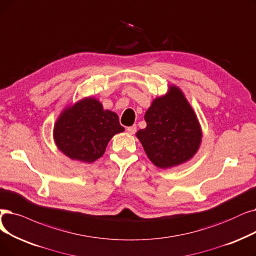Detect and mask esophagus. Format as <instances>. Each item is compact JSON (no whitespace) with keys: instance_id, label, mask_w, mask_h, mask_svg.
<instances>
[{"instance_id":"esophagus-1","label":"esophagus","mask_w":256,"mask_h":256,"mask_svg":"<svg viewBox=\"0 0 256 256\" xmlns=\"http://www.w3.org/2000/svg\"><path fill=\"white\" fill-rule=\"evenodd\" d=\"M126 130H128V134L132 135V134H135V132H136V130H137V126H128V128H126Z\"/></svg>"}]
</instances>
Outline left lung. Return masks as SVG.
Listing matches in <instances>:
<instances>
[{"instance_id": "obj_1", "label": "left lung", "mask_w": 256, "mask_h": 256, "mask_svg": "<svg viewBox=\"0 0 256 256\" xmlns=\"http://www.w3.org/2000/svg\"><path fill=\"white\" fill-rule=\"evenodd\" d=\"M146 128L136 132L154 165L170 168L190 161L202 142V128L194 108L176 86L154 98L146 112Z\"/></svg>"}]
</instances>
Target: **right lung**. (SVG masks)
<instances>
[{"label": "right lung", "instance_id": "1", "mask_svg": "<svg viewBox=\"0 0 256 256\" xmlns=\"http://www.w3.org/2000/svg\"><path fill=\"white\" fill-rule=\"evenodd\" d=\"M124 128L118 115L104 110L94 97H84L62 110L53 128L58 148L72 160L92 163L104 154L108 141Z\"/></svg>", "mask_w": 256, "mask_h": 256}]
</instances>
